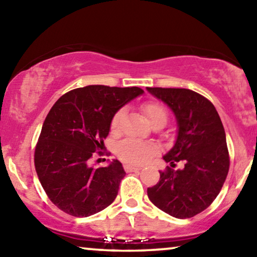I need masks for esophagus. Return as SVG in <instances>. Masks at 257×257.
<instances>
[{
    "label": "esophagus",
    "instance_id": "esophagus-1",
    "mask_svg": "<svg viewBox=\"0 0 257 257\" xmlns=\"http://www.w3.org/2000/svg\"><path fill=\"white\" fill-rule=\"evenodd\" d=\"M124 168H125V171L127 172V173H130V172H138V171L142 170V168H140V167L130 166V165H126V166H124Z\"/></svg>",
    "mask_w": 257,
    "mask_h": 257
}]
</instances>
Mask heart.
Here are the masks:
<instances>
[{
    "label": "heart",
    "mask_w": 257,
    "mask_h": 257,
    "mask_svg": "<svg viewBox=\"0 0 257 257\" xmlns=\"http://www.w3.org/2000/svg\"><path fill=\"white\" fill-rule=\"evenodd\" d=\"M147 120L150 124H156V122H165L167 121V111L163 105L159 103H151L145 104L144 106ZM124 114V111L120 110L114 114L111 121V128L117 130L120 122V119ZM157 153V147L153 144L147 142H140L136 139H125L119 144L117 147V154L120 158V160L125 164L133 165V166H142L149 163V161Z\"/></svg>",
    "instance_id": "b5f03b06"
}]
</instances>
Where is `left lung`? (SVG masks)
Returning <instances> with one entry per match:
<instances>
[{
    "mask_svg": "<svg viewBox=\"0 0 257 257\" xmlns=\"http://www.w3.org/2000/svg\"><path fill=\"white\" fill-rule=\"evenodd\" d=\"M173 112L178 125L175 143L163 157L171 167L160 172V180L147 188L154 206L178 219L201 213L222 188L229 170L226 133L216 108L189 89L146 87ZM182 160L185 167L171 168Z\"/></svg>",
    "mask_w": 257,
    "mask_h": 257,
    "instance_id": "1",
    "label": "left lung"
}]
</instances>
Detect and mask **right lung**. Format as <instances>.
I'll list each match as a JSON object with an SVG mask.
<instances>
[{"instance_id": "add662e5", "label": "right lung", "mask_w": 257, "mask_h": 257, "mask_svg": "<svg viewBox=\"0 0 257 257\" xmlns=\"http://www.w3.org/2000/svg\"><path fill=\"white\" fill-rule=\"evenodd\" d=\"M140 87L89 85L63 94L42 126L35 167L52 203L76 217L93 215L114 201L125 177L120 161L93 167V152L104 147L120 108L142 96Z\"/></svg>"}]
</instances>
